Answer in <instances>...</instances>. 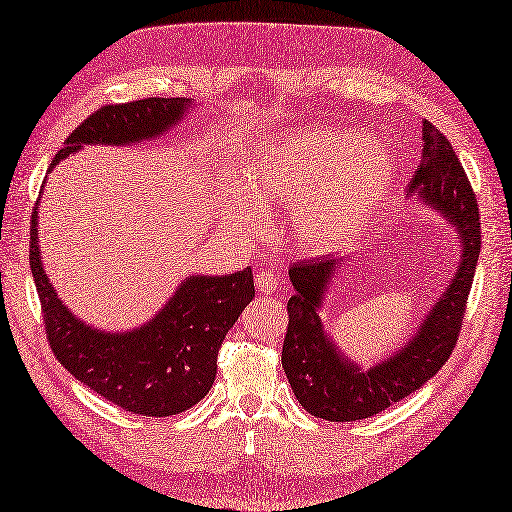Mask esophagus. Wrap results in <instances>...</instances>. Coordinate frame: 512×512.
<instances>
[{
	"label": "esophagus",
	"mask_w": 512,
	"mask_h": 512,
	"mask_svg": "<svg viewBox=\"0 0 512 512\" xmlns=\"http://www.w3.org/2000/svg\"><path fill=\"white\" fill-rule=\"evenodd\" d=\"M255 284L259 292H264V295H273V292L279 288V277L275 273H270V270H259L255 275Z\"/></svg>",
	"instance_id": "obj_1"
}]
</instances>
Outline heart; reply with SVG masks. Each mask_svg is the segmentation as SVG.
<instances>
[{"mask_svg": "<svg viewBox=\"0 0 512 512\" xmlns=\"http://www.w3.org/2000/svg\"><path fill=\"white\" fill-rule=\"evenodd\" d=\"M394 178V156L383 145L328 127L275 140L246 167V189L256 202H292L290 237L308 253H328L361 231ZM249 199L231 189L224 215L239 228L257 231L262 211Z\"/></svg>", "mask_w": 512, "mask_h": 512, "instance_id": "b5f03b06", "label": "heart"}]
</instances>
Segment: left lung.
Wrapping results in <instances>:
<instances>
[{
    "instance_id": "obj_1",
    "label": "left lung",
    "mask_w": 512,
    "mask_h": 512,
    "mask_svg": "<svg viewBox=\"0 0 512 512\" xmlns=\"http://www.w3.org/2000/svg\"><path fill=\"white\" fill-rule=\"evenodd\" d=\"M422 134L424 154L411 178L409 193L436 206L458 226L464 248L458 275L418 334L389 361L361 372L358 365H347L336 354L317 314L323 286L341 259L323 255L292 264L288 273L297 292L288 301L281 365L299 405L314 418L352 422L385 411L436 376L458 343L482 248L480 206L447 136L429 121H424Z\"/></svg>"
}]
</instances>
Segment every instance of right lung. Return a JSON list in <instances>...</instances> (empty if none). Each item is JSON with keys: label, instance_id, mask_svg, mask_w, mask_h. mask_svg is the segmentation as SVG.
Here are the masks:
<instances>
[{"label": "right lung", "instance_id": "right-lung-1", "mask_svg": "<svg viewBox=\"0 0 512 512\" xmlns=\"http://www.w3.org/2000/svg\"><path fill=\"white\" fill-rule=\"evenodd\" d=\"M187 105L184 99L103 105L72 129L52 165L85 143L121 145L156 136L176 123ZM28 250L43 328L57 361L105 400L140 416H176L198 405L215 380L226 332L255 297L250 268L222 277H191L143 328L105 334L74 319L48 284L37 246V206L30 217Z\"/></svg>", "mask_w": 512, "mask_h": 512}]
</instances>
